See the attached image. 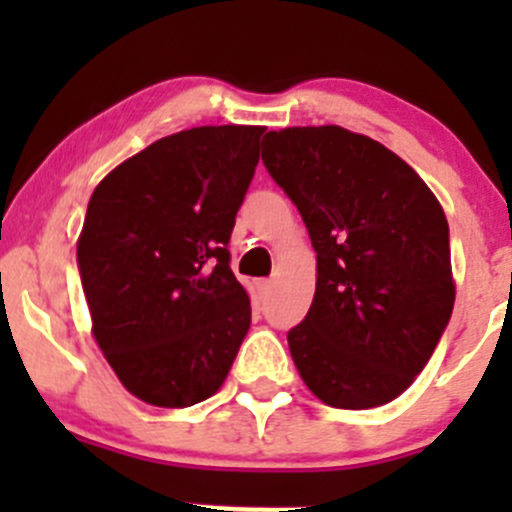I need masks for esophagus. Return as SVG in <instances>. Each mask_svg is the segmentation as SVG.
I'll return each instance as SVG.
<instances>
[{
	"mask_svg": "<svg viewBox=\"0 0 512 512\" xmlns=\"http://www.w3.org/2000/svg\"><path fill=\"white\" fill-rule=\"evenodd\" d=\"M257 292H260V297H267V294L272 292V280H260V282H257Z\"/></svg>",
	"mask_w": 512,
	"mask_h": 512,
	"instance_id": "34e87169",
	"label": "esophagus"
}]
</instances>
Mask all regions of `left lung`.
<instances>
[{"label":"left lung","mask_w":512,"mask_h":512,"mask_svg":"<svg viewBox=\"0 0 512 512\" xmlns=\"http://www.w3.org/2000/svg\"><path fill=\"white\" fill-rule=\"evenodd\" d=\"M262 163L317 252L307 317L287 332L299 376L334 409L404 394L453 312L441 203L394 151L339 126L270 131Z\"/></svg>","instance_id":"obj_1"}]
</instances>
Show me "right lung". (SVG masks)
<instances>
[{"label": "right lung", "mask_w": 512, "mask_h": 512, "mask_svg": "<svg viewBox=\"0 0 512 512\" xmlns=\"http://www.w3.org/2000/svg\"><path fill=\"white\" fill-rule=\"evenodd\" d=\"M262 133H173L123 160L91 195L76 247L91 332L146 404L185 409L210 399L250 329V297L232 275L227 242Z\"/></svg>", "instance_id": "1"}]
</instances>
